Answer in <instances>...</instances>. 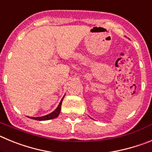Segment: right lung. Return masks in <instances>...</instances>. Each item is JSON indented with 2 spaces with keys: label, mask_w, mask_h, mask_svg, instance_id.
<instances>
[{
  "label": "right lung",
  "mask_w": 152,
  "mask_h": 152,
  "mask_svg": "<svg viewBox=\"0 0 152 152\" xmlns=\"http://www.w3.org/2000/svg\"><path fill=\"white\" fill-rule=\"evenodd\" d=\"M64 98V97H63ZM63 98L61 99V102H60L59 105L58 106L57 108L54 111L51 113L48 114L46 116H40V117H30L29 116V118L30 119H36V120H39V121H42V120H49V119H55V118L57 117L60 113V111H61V103H62V100H63Z\"/></svg>",
  "instance_id": "obj_1"
}]
</instances>
